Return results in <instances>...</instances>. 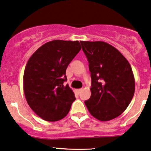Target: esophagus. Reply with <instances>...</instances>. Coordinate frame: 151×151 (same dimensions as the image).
Returning <instances> with one entry per match:
<instances>
[{
    "label": "esophagus",
    "mask_w": 151,
    "mask_h": 151,
    "mask_svg": "<svg viewBox=\"0 0 151 151\" xmlns=\"http://www.w3.org/2000/svg\"><path fill=\"white\" fill-rule=\"evenodd\" d=\"M81 91H82V89H77V90H76V92L77 93V94H80Z\"/></svg>",
    "instance_id": "1"
}]
</instances>
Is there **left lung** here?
<instances>
[{
  "label": "left lung",
  "mask_w": 151,
  "mask_h": 151,
  "mask_svg": "<svg viewBox=\"0 0 151 151\" xmlns=\"http://www.w3.org/2000/svg\"><path fill=\"white\" fill-rule=\"evenodd\" d=\"M91 73V96L85 101L89 112L100 121L113 120L132 99L135 81L132 67L113 46L103 41H81Z\"/></svg>",
  "instance_id": "left-lung-1"
}]
</instances>
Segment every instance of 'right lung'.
Listing matches in <instances>:
<instances>
[{"instance_id": "obj_1", "label": "right lung", "mask_w": 151, "mask_h": 151, "mask_svg": "<svg viewBox=\"0 0 151 151\" xmlns=\"http://www.w3.org/2000/svg\"><path fill=\"white\" fill-rule=\"evenodd\" d=\"M81 50L80 42L55 40L42 45L29 58L24 73V92L31 109L40 118L55 122L69 112L75 95L66 70Z\"/></svg>"}]
</instances>
